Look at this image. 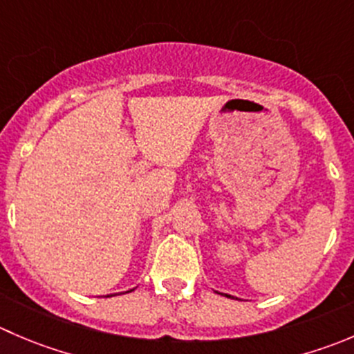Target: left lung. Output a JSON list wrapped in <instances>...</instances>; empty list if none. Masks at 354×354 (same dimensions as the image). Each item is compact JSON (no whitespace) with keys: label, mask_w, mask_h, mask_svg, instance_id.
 Returning a JSON list of instances; mask_svg holds the SVG:
<instances>
[{"label":"left lung","mask_w":354,"mask_h":354,"mask_svg":"<svg viewBox=\"0 0 354 354\" xmlns=\"http://www.w3.org/2000/svg\"><path fill=\"white\" fill-rule=\"evenodd\" d=\"M225 296H226V297H232V296H228V294H225Z\"/></svg>","instance_id":"1"}]
</instances>
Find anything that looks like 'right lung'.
Masks as SVG:
<instances>
[{"label":"right lung","instance_id":"obj_1","mask_svg":"<svg viewBox=\"0 0 354 354\" xmlns=\"http://www.w3.org/2000/svg\"><path fill=\"white\" fill-rule=\"evenodd\" d=\"M131 290H133V289H131ZM128 292H129V290H128Z\"/></svg>","mask_w":354,"mask_h":354}]
</instances>
